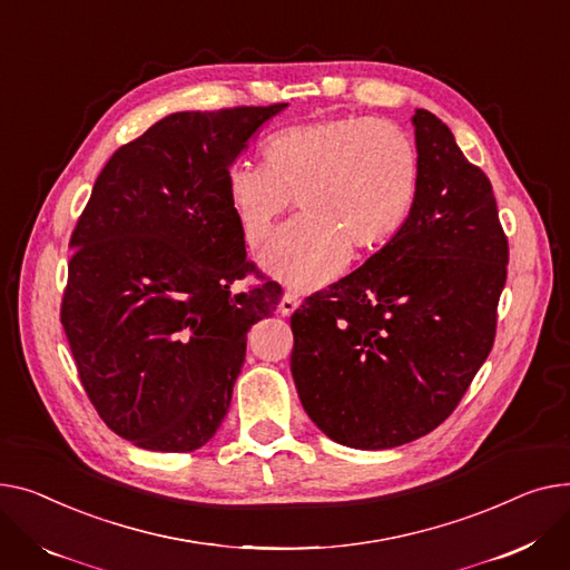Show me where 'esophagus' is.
I'll use <instances>...</instances> for the list:
<instances>
[{"label":"esophagus","instance_id":"esophagus-1","mask_svg":"<svg viewBox=\"0 0 570 570\" xmlns=\"http://www.w3.org/2000/svg\"><path fill=\"white\" fill-rule=\"evenodd\" d=\"M298 304H301V298L294 292H285V296L281 301V313L283 315H292L298 308Z\"/></svg>","mask_w":570,"mask_h":570}]
</instances>
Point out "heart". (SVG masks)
<instances>
[{"mask_svg":"<svg viewBox=\"0 0 570 570\" xmlns=\"http://www.w3.org/2000/svg\"><path fill=\"white\" fill-rule=\"evenodd\" d=\"M421 160L407 132L373 117H326L278 130L262 165L234 163L227 199L244 239L257 248L292 197L301 216L264 253L283 283L308 289L336 278L350 250L365 257L405 227L419 197Z\"/></svg>","mask_w":570,"mask_h":570,"instance_id":"obj_1","label":"heart"}]
</instances>
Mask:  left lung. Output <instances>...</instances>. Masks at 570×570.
<instances>
[{
  "label": "left lung",
  "instance_id": "left-lung-1",
  "mask_svg": "<svg viewBox=\"0 0 570 570\" xmlns=\"http://www.w3.org/2000/svg\"><path fill=\"white\" fill-rule=\"evenodd\" d=\"M421 160L410 220L292 315V377L313 423L350 449L403 446L444 423L488 358L509 239L492 184L451 128L412 117Z\"/></svg>",
  "mask_w": 570,
  "mask_h": 570
}]
</instances>
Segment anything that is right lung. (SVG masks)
<instances>
[{"mask_svg":"<svg viewBox=\"0 0 570 570\" xmlns=\"http://www.w3.org/2000/svg\"><path fill=\"white\" fill-rule=\"evenodd\" d=\"M287 104L175 112L119 147L71 234L61 326L98 416L186 453L220 428L255 322L283 287L246 259L225 177ZM253 273L244 293L230 285Z\"/></svg>","mask_w":570,"mask_h":570,"instance_id":"obj_1","label":"right lung"}]
</instances>
